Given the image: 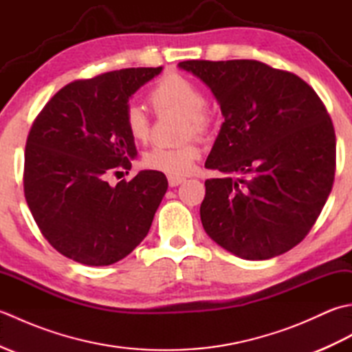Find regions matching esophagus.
<instances>
[{
	"label": "esophagus",
	"instance_id": "esophagus-1",
	"mask_svg": "<svg viewBox=\"0 0 352 352\" xmlns=\"http://www.w3.org/2000/svg\"><path fill=\"white\" fill-rule=\"evenodd\" d=\"M183 182H184V178H182V177H174V175L168 177V183H169L170 188H175V186L182 184Z\"/></svg>",
	"mask_w": 352,
	"mask_h": 352
}]
</instances>
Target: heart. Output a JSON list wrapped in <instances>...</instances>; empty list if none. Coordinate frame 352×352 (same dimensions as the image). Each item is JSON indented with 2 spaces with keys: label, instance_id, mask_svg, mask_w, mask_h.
<instances>
[{
  "label": "heart",
  "instance_id": "obj_1",
  "mask_svg": "<svg viewBox=\"0 0 352 352\" xmlns=\"http://www.w3.org/2000/svg\"><path fill=\"white\" fill-rule=\"evenodd\" d=\"M148 100L157 113L177 111L186 121V133L201 136L208 130L210 115L206 109V95L195 81L182 74H166L149 91ZM124 125L129 136L136 142H144L149 136V116L139 104H129L124 111ZM201 151L189 142L182 146L149 149L144 155V164L149 169L164 172L168 175L183 177L195 168Z\"/></svg>",
  "mask_w": 352,
  "mask_h": 352
}]
</instances>
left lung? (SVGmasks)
Here are the masks:
<instances>
[{
  "label": "left lung",
  "instance_id": "1",
  "mask_svg": "<svg viewBox=\"0 0 352 352\" xmlns=\"http://www.w3.org/2000/svg\"><path fill=\"white\" fill-rule=\"evenodd\" d=\"M210 87L223 122L206 168V233L246 260L287 252L307 236L330 195L336 134L318 94L298 76L257 60H186Z\"/></svg>",
  "mask_w": 352,
  "mask_h": 352
}]
</instances>
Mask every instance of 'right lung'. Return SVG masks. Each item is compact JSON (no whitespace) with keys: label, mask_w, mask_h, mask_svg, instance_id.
<instances>
[{"label":"right lung","mask_w":352,"mask_h":352,"mask_svg":"<svg viewBox=\"0 0 352 352\" xmlns=\"http://www.w3.org/2000/svg\"><path fill=\"white\" fill-rule=\"evenodd\" d=\"M159 68H126L62 87L32 125L25 145L24 193L41 233L65 257L113 265L148 234L168 189L159 170L107 183L129 170L136 145L124 125L130 96Z\"/></svg>","instance_id":"add662e5"}]
</instances>
